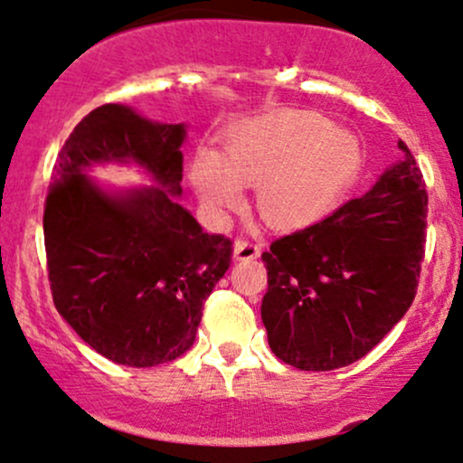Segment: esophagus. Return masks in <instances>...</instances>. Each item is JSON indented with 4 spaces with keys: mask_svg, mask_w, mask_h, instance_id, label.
Masks as SVG:
<instances>
[{
    "mask_svg": "<svg viewBox=\"0 0 463 463\" xmlns=\"http://www.w3.org/2000/svg\"><path fill=\"white\" fill-rule=\"evenodd\" d=\"M261 254V243L252 241V239H237L235 241V259H257Z\"/></svg>",
    "mask_w": 463,
    "mask_h": 463,
    "instance_id": "1",
    "label": "esophagus"
}]
</instances>
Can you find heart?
Wrapping results in <instances>:
<instances>
[{
    "label": "heart",
    "instance_id": "heart-1",
    "mask_svg": "<svg viewBox=\"0 0 463 463\" xmlns=\"http://www.w3.org/2000/svg\"><path fill=\"white\" fill-rule=\"evenodd\" d=\"M361 169V147L313 113L254 121L228 143L226 167L202 154L194 178L209 204L239 200V183L259 184V206L269 224L298 228L322 220Z\"/></svg>",
    "mask_w": 463,
    "mask_h": 463
}]
</instances>
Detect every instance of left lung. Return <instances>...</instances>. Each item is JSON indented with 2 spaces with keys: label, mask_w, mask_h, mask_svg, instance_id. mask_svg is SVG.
I'll return each mask as SVG.
<instances>
[{
  "label": "left lung",
  "mask_w": 463,
  "mask_h": 463,
  "mask_svg": "<svg viewBox=\"0 0 463 463\" xmlns=\"http://www.w3.org/2000/svg\"><path fill=\"white\" fill-rule=\"evenodd\" d=\"M387 169L361 198L263 252L261 317L272 353L307 372L365 357L416 298L429 195L416 158Z\"/></svg>",
  "instance_id": "obj_1"
}]
</instances>
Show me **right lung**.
I'll return each instance as SVG.
<instances>
[{"label":"right lung","mask_w":463,"mask_h":463,"mask_svg":"<svg viewBox=\"0 0 463 463\" xmlns=\"http://www.w3.org/2000/svg\"><path fill=\"white\" fill-rule=\"evenodd\" d=\"M183 124H154L121 104L84 117L62 146L43 211L47 276L58 313L106 359L152 368L194 346L202 309L232 261V241L202 232L174 200ZM139 162L165 186L109 196L81 172Z\"/></svg>","instance_id":"obj_1"}]
</instances>
